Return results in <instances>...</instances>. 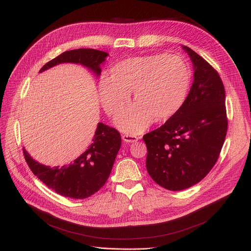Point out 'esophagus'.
I'll use <instances>...</instances> for the list:
<instances>
[{"instance_id": "esophagus-1", "label": "esophagus", "mask_w": 251, "mask_h": 251, "mask_svg": "<svg viewBox=\"0 0 251 251\" xmlns=\"http://www.w3.org/2000/svg\"><path fill=\"white\" fill-rule=\"evenodd\" d=\"M122 139L125 142H129V143H133L136 142L138 140V137L136 135H131V134H124L122 135Z\"/></svg>"}]
</instances>
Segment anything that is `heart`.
Segmentation results:
<instances>
[{
  "label": "heart",
  "instance_id": "heart-1",
  "mask_svg": "<svg viewBox=\"0 0 251 251\" xmlns=\"http://www.w3.org/2000/svg\"><path fill=\"white\" fill-rule=\"evenodd\" d=\"M188 63L178 55H149L119 62L112 75H102L99 92L104 111L114 115L128 102L133 90L136 101L119 113L118 128L140 133L153 121L173 116L185 100L190 84Z\"/></svg>",
  "mask_w": 251,
  "mask_h": 251
}]
</instances>
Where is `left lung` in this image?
Segmentation results:
<instances>
[{
	"instance_id": "obj_1",
	"label": "left lung",
	"mask_w": 251,
	"mask_h": 251,
	"mask_svg": "<svg viewBox=\"0 0 251 251\" xmlns=\"http://www.w3.org/2000/svg\"><path fill=\"white\" fill-rule=\"evenodd\" d=\"M182 49L193 64L189 94L164 125L143 136L150 176L173 191L189 188L207 175L220 155L228 128L220 75L190 48Z\"/></svg>"
}]
</instances>
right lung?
Returning <instances> with one entry per match:
<instances>
[{
    "label": "right lung",
    "instance_id": "1",
    "mask_svg": "<svg viewBox=\"0 0 251 251\" xmlns=\"http://www.w3.org/2000/svg\"><path fill=\"white\" fill-rule=\"evenodd\" d=\"M108 56V52L94 49L67 50L48 62L39 72L59 64L73 63L84 66L99 77L101 72L100 64ZM120 148V133L114 128L99 123L88 149L69 165L50 168L34 161L25 149L23 153L32 173L49 188L65 197L83 200L95 194L107 182Z\"/></svg>",
    "mask_w": 251,
    "mask_h": 251
}]
</instances>
